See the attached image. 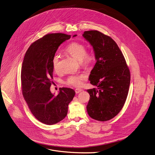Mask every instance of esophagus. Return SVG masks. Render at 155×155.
Returning <instances> with one entry per match:
<instances>
[{
	"label": "esophagus",
	"instance_id": "obj_1",
	"mask_svg": "<svg viewBox=\"0 0 155 155\" xmlns=\"http://www.w3.org/2000/svg\"><path fill=\"white\" fill-rule=\"evenodd\" d=\"M75 91L76 94H79L80 92H81L82 91V89H76L75 90Z\"/></svg>",
	"mask_w": 155,
	"mask_h": 155
}]
</instances>
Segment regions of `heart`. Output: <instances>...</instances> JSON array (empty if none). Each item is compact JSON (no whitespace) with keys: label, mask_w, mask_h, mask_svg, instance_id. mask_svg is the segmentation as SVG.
Wrapping results in <instances>:
<instances>
[{"label":"heart","mask_w":155,"mask_h":155,"mask_svg":"<svg viewBox=\"0 0 155 155\" xmlns=\"http://www.w3.org/2000/svg\"><path fill=\"white\" fill-rule=\"evenodd\" d=\"M66 52L72 57L80 61V64L85 68L89 67L94 61V55L92 52H86V46L80 42H73L66 49ZM59 57L55 55L52 60L54 70L57 71L58 67ZM86 79L84 74H76L69 76L66 81V84L74 87H79L82 84V81Z\"/></svg>","instance_id":"b5f03b06"}]
</instances>
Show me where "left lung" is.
I'll use <instances>...</instances> for the list:
<instances>
[{"instance_id":"obj_1","label":"left lung","mask_w":155,"mask_h":155,"mask_svg":"<svg viewBox=\"0 0 155 155\" xmlns=\"http://www.w3.org/2000/svg\"><path fill=\"white\" fill-rule=\"evenodd\" d=\"M83 36L93 47L97 61L89 80L97 88L87 90L90 95L87 111L95 120L108 121L124 106L130 86V71L123 53L111 37L98 31H84Z\"/></svg>"}]
</instances>
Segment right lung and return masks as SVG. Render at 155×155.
I'll list each match as a JSON object with an SVG mask.
<instances>
[{"label": "right lung", "mask_w": 155, "mask_h": 155, "mask_svg": "<svg viewBox=\"0 0 155 155\" xmlns=\"http://www.w3.org/2000/svg\"><path fill=\"white\" fill-rule=\"evenodd\" d=\"M70 38V35L61 33L45 35L29 47L23 61V96L35 118L47 125L55 124L66 117L68 105L75 94L72 89L66 87L60 88L56 96L50 91L52 58L59 46Z\"/></svg>", "instance_id": "right-lung-1"}]
</instances>
